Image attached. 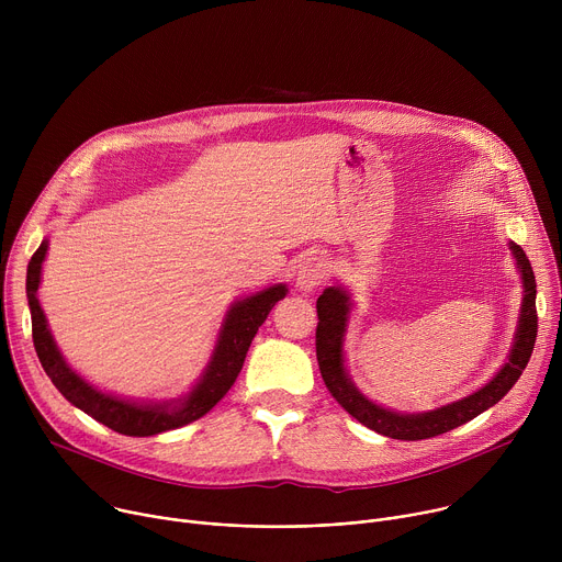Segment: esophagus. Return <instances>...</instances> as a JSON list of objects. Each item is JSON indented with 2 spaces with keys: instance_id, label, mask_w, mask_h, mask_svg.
<instances>
[{
  "instance_id": "34e87169",
  "label": "esophagus",
  "mask_w": 562,
  "mask_h": 562,
  "mask_svg": "<svg viewBox=\"0 0 562 562\" xmlns=\"http://www.w3.org/2000/svg\"><path fill=\"white\" fill-rule=\"evenodd\" d=\"M327 276H329V267L323 258H317V256L306 258L297 271V289L308 293L323 284L327 280Z\"/></svg>"
}]
</instances>
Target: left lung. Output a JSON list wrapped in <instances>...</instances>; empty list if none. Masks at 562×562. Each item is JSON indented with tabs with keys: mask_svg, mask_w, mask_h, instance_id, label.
Instances as JSON below:
<instances>
[{
	"mask_svg": "<svg viewBox=\"0 0 562 562\" xmlns=\"http://www.w3.org/2000/svg\"><path fill=\"white\" fill-rule=\"evenodd\" d=\"M509 249L516 258V265L522 276V306L518 317L516 338L509 351L507 362L503 369L475 393L456 400L451 405H445L434 412L425 414H397L391 409H384L371 400H367L356 384L351 382L347 369H345V356H342V342L347 331V319L351 311L349 293L342 286H329L317 297V329H315V356L319 364V373L329 389V393L338 400V405L351 414L358 423L373 429L375 434H382L386 438L395 440H425L440 434H447L490 407H494L498 400L505 397V393L518 382L522 375L533 345L538 336V315H536V278L533 269L525 256V251L509 243Z\"/></svg>",
	"mask_w": 562,
	"mask_h": 562,
	"instance_id": "1",
	"label": "left lung"
}]
</instances>
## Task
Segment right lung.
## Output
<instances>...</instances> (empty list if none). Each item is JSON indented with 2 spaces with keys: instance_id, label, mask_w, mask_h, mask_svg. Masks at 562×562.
I'll return each mask as SVG.
<instances>
[{
  "instance_id": "right-lung-1",
  "label": "right lung",
  "mask_w": 562,
  "mask_h": 562,
  "mask_svg": "<svg viewBox=\"0 0 562 562\" xmlns=\"http://www.w3.org/2000/svg\"><path fill=\"white\" fill-rule=\"evenodd\" d=\"M48 251V239L40 245V249L33 254L26 271V295L31 306V319H33V345L37 351V358L50 378V382L59 389V393L68 400L70 405L82 409L98 423L106 425L109 429L124 434V436H155L162 431H171L178 427H184L204 414H209L220 400L226 395V391L233 386L235 378L243 371L247 351L267 319L269 311L276 306L278 300L286 295L284 284H273L260 293H254L245 300L235 302L220 329V338L213 351V358L200 378V382L178 400L159 405H139L131 403V400H122L109 393H102L100 389L91 386L85 378H79L61 358L50 331L46 315L37 300L40 278H42V262Z\"/></svg>"
}]
</instances>
